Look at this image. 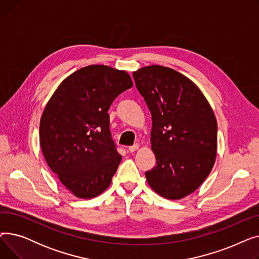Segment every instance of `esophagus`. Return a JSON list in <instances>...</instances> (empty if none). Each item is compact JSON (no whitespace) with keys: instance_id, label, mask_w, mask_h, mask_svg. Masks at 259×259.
<instances>
[{"instance_id":"34e87169","label":"esophagus","mask_w":259,"mask_h":259,"mask_svg":"<svg viewBox=\"0 0 259 259\" xmlns=\"http://www.w3.org/2000/svg\"><path fill=\"white\" fill-rule=\"evenodd\" d=\"M139 148H140V145H139V144H134V145L130 146L128 149H129V151H130V152H134L135 150H138Z\"/></svg>"}]
</instances>
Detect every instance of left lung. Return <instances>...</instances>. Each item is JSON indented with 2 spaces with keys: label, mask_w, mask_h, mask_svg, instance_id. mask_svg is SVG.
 <instances>
[{
  "label": "left lung",
  "mask_w": 259,
  "mask_h": 259,
  "mask_svg": "<svg viewBox=\"0 0 259 259\" xmlns=\"http://www.w3.org/2000/svg\"><path fill=\"white\" fill-rule=\"evenodd\" d=\"M152 116L151 148L156 166L146 171L156 193L181 199L210 174L217 149V122L201 91L182 73L152 65L133 72Z\"/></svg>",
  "instance_id": "obj_1"
}]
</instances>
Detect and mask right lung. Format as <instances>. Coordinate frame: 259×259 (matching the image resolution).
<instances>
[{
  "mask_svg": "<svg viewBox=\"0 0 259 259\" xmlns=\"http://www.w3.org/2000/svg\"><path fill=\"white\" fill-rule=\"evenodd\" d=\"M132 85L126 71L87 66L64 79L44 109L42 152L52 172L76 197H95L111 184L121 156L111 138L108 110Z\"/></svg>",
  "mask_w": 259,
  "mask_h": 259,
  "instance_id": "obj_1",
  "label": "right lung"
}]
</instances>
